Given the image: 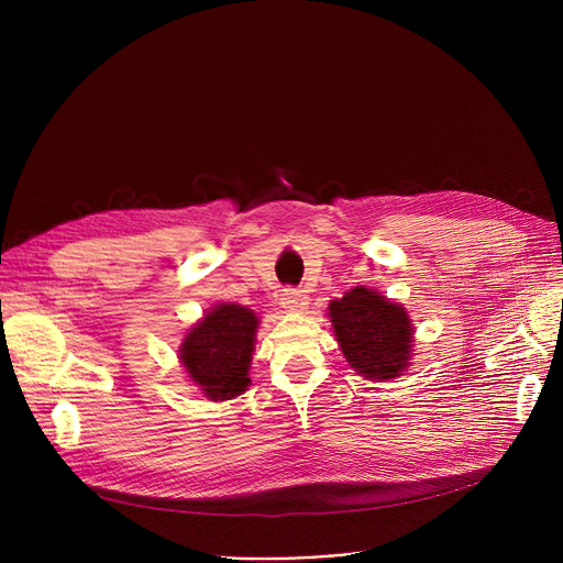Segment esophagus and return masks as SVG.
I'll list each match as a JSON object with an SVG mask.
<instances>
[{
    "mask_svg": "<svg viewBox=\"0 0 563 563\" xmlns=\"http://www.w3.org/2000/svg\"><path fill=\"white\" fill-rule=\"evenodd\" d=\"M280 303L289 310H306L308 306V294L297 287H285L280 294Z\"/></svg>",
    "mask_w": 563,
    "mask_h": 563,
    "instance_id": "34e87169",
    "label": "esophagus"
}]
</instances>
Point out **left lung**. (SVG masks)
Listing matches in <instances>:
<instances>
[{
  "label": "left lung",
  "instance_id": "1",
  "mask_svg": "<svg viewBox=\"0 0 563 563\" xmlns=\"http://www.w3.org/2000/svg\"><path fill=\"white\" fill-rule=\"evenodd\" d=\"M329 310L344 358L358 374L388 380L408 367L412 327L401 306L356 287L331 301Z\"/></svg>",
  "mask_w": 563,
  "mask_h": 563
}]
</instances>
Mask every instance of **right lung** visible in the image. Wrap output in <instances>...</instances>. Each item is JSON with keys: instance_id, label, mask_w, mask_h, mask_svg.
I'll list each match as a JSON object with an SVG mask.
<instances>
[{"instance_id": "1", "label": "right lung", "mask_w": 563, "mask_h": 563, "mask_svg": "<svg viewBox=\"0 0 563 563\" xmlns=\"http://www.w3.org/2000/svg\"><path fill=\"white\" fill-rule=\"evenodd\" d=\"M257 317L236 303L217 306L185 338L180 358L210 399H230L249 386Z\"/></svg>"}]
</instances>
